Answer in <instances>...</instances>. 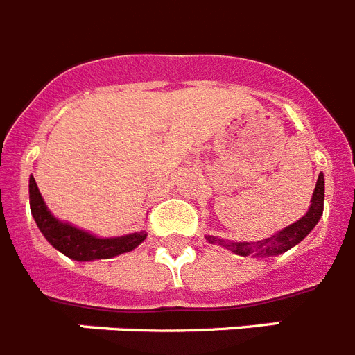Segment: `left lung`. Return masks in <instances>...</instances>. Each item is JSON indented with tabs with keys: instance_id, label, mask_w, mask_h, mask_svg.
I'll use <instances>...</instances> for the list:
<instances>
[{
	"instance_id": "1",
	"label": "left lung",
	"mask_w": 355,
	"mask_h": 355,
	"mask_svg": "<svg viewBox=\"0 0 355 355\" xmlns=\"http://www.w3.org/2000/svg\"><path fill=\"white\" fill-rule=\"evenodd\" d=\"M323 198H325V183H323V174L318 175L316 189L313 193V205H311V210L307 211V215H304L298 223L291 224L286 230H282L278 235L275 237L264 239V241L259 242H226L220 241V239L208 237L210 242H219L220 246L228 248L233 253L237 255H278V253H284V251L291 250L293 246H296L302 239H305L311 230L314 228L320 220L323 214Z\"/></svg>"
}]
</instances>
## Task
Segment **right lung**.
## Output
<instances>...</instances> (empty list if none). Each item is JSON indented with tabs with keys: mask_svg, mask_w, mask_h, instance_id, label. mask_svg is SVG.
Wrapping results in <instances>:
<instances>
[{
	"mask_svg": "<svg viewBox=\"0 0 355 355\" xmlns=\"http://www.w3.org/2000/svg\"><path fill=\"white\" fill-rule=\"evenodd\" d=\"M30 210H32L33 219L37 223L39 230H41L42 235L46 237L51 246L59 250L60 253H64L69 259L80 260V262L122 255V253L135 250L147 237V233L140 232L125 235V237L96 239L89 233L83 232V230L59 223L44 207V201H42L33 178H30Z\"/></svg>",
	"mask_w": 355,
	"mask_h": 355,
	"instance_id": "add662e5",
	"label": "right lung"
}]
</instances>
